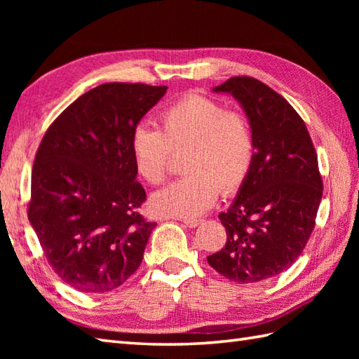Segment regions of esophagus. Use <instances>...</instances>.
<instances>
[{
  "label": "esophagus",
  "mask_w": 359,
  "mask_h": 359,
  "mask_svg": "<svg viewBox=\"0 0 359 359\" xmlns=\"http://www.w3.org/2000/svg\"><path fill=\"white\" fill-rule=\"evenodd\" d=\"M182 222H184L187 226H189V228H196L197 225H201V222L202 220L201 219H182Z\"/></svg>",
  "instance_id": "34e87169"
}]
</instances>
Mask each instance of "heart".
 Instances as JSON below:
<instances>
[{"instance_id":"obj_1","label":"heart","mask_w":359,"mask_h":359,"mask_svg":"<svg viewBox=\"0 0 359 359\" xmlns=\"http://www.w3.org/2000/svg\"><path fill=\"white\" fill-rule=\"evenodd\" d=\"M188 149L187 177L172 182L151 197L158 216L196 217L217 197L238 189L245 180L255 156L253 134L247 120L224 104L189 94L162 112L160 131L137 126L131 137L135 170L151 185L166 177L171 151Z\"/></svg>"}]
</instances>
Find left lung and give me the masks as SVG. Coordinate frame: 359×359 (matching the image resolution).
Here are the masks:
<instances>
[{
  "mask_svg": "<svg viewBox=\"0 0 359 359\" xmlns=\"http://www.w3.org/2000/svg\"><path fill=\"white\" fill-rule=\"evenodd\" d=\"M212 93L241 104L255 156L230 208L219 215L225 247L207 261L226 279L253 284L290 269L306 247L323 197L318 157L302 118L264 83L233 77Z\"/></svg>",
  "mask_w": 359,
  "mask_h": 359,
  "instance_id": "obj_1",
  "label": "left lung"
}]
</instances>
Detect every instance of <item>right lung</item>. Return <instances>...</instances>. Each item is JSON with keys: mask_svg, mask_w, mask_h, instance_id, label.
<instances>
[{"mask_svg": "<svg viewBox=\"0 0 359 359\" xmlns=\"http://www.w3.org/2000/svg\"><path fill=\"white\" fill-rule=\"evenodd\" d=\"M166 86L104 83L60 114L38 148L29 222L48 262L81 293L120 287L142 264L156 222L139 212L131 137Z\"/></svg>", "mask_w": 359, "mask_h": 359, "instance_id": "right-lung-1", "label": "right lung"}]
</instances>
